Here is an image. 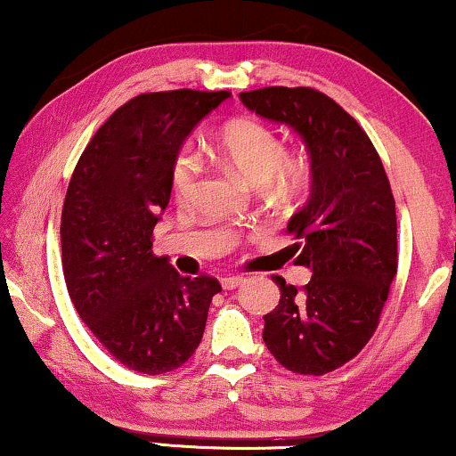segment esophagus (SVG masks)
<instances>
[{
  "mask_svg": "<svg viewBox=\"0 0 456 456\" xmlns=\"http://www.w3.org/2000/svg\"><path fill=\"white\" fill-rule=\"evenodd\" d=\"M220 284H222L224 290H234L242 284V276H224L220 280Z\"/></svg>",
  "mask_w": 456,
  "mask_h": 456,
  "instance_id": "esophagus-1",
  "label": "esophagus"
}]
</instances>
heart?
<instances>
[{"instance_id":"1","label":"heart","mask_w":456,"mask_h":456,"mask_svg":"<svg viewBox=\"0 0 456 456\" xmlns=\"http://www.w3.org/2000/svg\"><path fill=\"white\" fill-rule=\"evenodd\" d=\"M217 151L230 170L239 174L248 186L276 184L280 192L301 189L309 178V166L301 158H289L284 142L267 124L245 118L228 124L217 139ZM201 164L189 147H183L172 161V191L178 199L195 189Z\"/></svg>"}]
</instances>
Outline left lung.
<instances>
[{
    "mask_svg": "<svg viewBox=\"0 0 456 456\" xmlns=\"http://www.w3.org/2000/svg\"><path fill=\"white\" fill-rule=\"evenodd\" d=\"M240 102L301 134L311 158V195L289 222L297 264L314 276L280 286L264 317V340L286 370L323 376L357 357L379 323L396 276V209L382 159L351 114L311 86H265Z\"/></svg>",
    "mask_w": 456,
    "mask_h": 456,
    "instance_id": "left-lung-1",
    "label": "left lung"
}]
</instances>
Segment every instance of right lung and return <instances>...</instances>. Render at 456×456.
Here are the masks:
<instances>
[{
	"mask_svg": "<svg viewBox=\"0 0 456 456\" xmlns=\"http://www.w3.org/2000/svg\"><path fill=\"white\" fill-rule=\"evenodd\" d=\"M228 91H159L111 114L80 155L61 209V267L74 307L128 370L159 376L203 338L216 278H184L155 257L153 228L172 192V161Z\"/></svg>",
	"mask_w": 456,
	"mask_h": 456,
	"instance_id": "1",
	"label": "right lung"
}]
</instances>
